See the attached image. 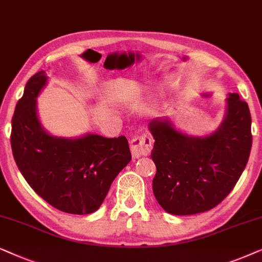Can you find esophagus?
Returning <instances> with one entry per match:
<instances>
[{"label":"esophagus","mask_w":262,"mask_h":262,"mask_svg":"<svg viewBox=\"0 0 262 262\" xmlns=\"http://www.w3.org/2000/svg\"><path fill=\"white\" fill-rule=\"evenodd\" d=\"M152 138L148 134L135 135L130 140V151L134 158H139L141 156H147L152 151Z\"/></svg>","instance_id":"obj_1"}]
</instances>
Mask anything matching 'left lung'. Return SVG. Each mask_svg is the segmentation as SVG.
Here are the masks:
<instances>
[{"label":"left lung","instance_id":"8db88e82","mask_svg":"<svg viewBox=\"0 0 262 262\" xmlns=\"http://www.w3.org/2000/svg\"><path fill=\"white\" fill-rule=\"evenodd\" d=\"M149 130L157 167L153 194L175 215L201 213L221 204L242 175L253 141L248 104L237 93L229 96L224 121L210 137H188L162 120L152 121Z\"/></svg>","mask_w":262,"mask_h":262}]
</instances>
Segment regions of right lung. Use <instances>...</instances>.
<instances>
[{"label": "right lung", "mask_w": 262, "mask_h": 262, "mask_svg": "<svg viewBox=\"0 0 262 262\" xmlns=\"http://www.w3.org/2000/svg\"><path fill=\"white\" fill-rule=\"evenodd\" d=\"M47 83L44 72L31 76L12 118L14 159L30 187L52 207L90 214L100 207L111 183L130 162L127 138L87 134L79 139L49 135L38 120L36 98Z\"/></svg>", "instance_id": "add662e5"}]
</instances>
